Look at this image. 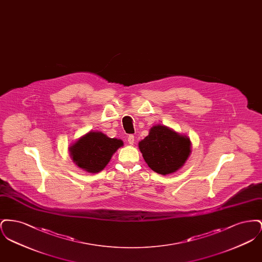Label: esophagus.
Returning <instances> with one entry per match:
<instances>
[{
    "label": "esophagus",
    "instance_id": "1",
    "mask_svg": "<svg viewBox=\"0 0 262 262\" xmlns=\"http://www.w3.org/2000/svg\"><path fill=\"white\" fill-rule=\"evenodd\" d=\"M127 141H128V143L129 144H134L135 143V136L134 135H129L128 137H127Z\"/></svg>",
    "mask_w": 262,
    "mask_h": 262
}]
</instances>
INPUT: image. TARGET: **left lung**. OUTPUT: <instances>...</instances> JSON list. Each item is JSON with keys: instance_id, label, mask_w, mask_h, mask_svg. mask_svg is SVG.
Masks as SVG:
<instances>
[{"instance_id": "1", "label": "left lung", "mask_w": 262, "mask_h": 262, "mask_svg": "<svg viewBox=\"0 0 262 262\" xmlns=\"http://www.w3.org/2000/svg\"><path fill=\"white\" fill-rule=\"evenodd\" d=\"M139 150L150 168L161 174L179 170L190 153V141L165 125H154L149 135L138 143Z\"/></svg>"}]
</instances>
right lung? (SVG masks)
I'll return each mask as SVG.
<instances>
[{
    "mask_svg": "<svg viewBox=\"0 0 262 262\" xmlns=\"http://www.w3.org/2000/svg\"><path fill=\"white\" fill-rule=\"evenodd\" d=\"M123 144L121 139L110 138L102 133L90 132L73 144L70 152L74 162L79 168L89 173H98Z\"/></svg>",
    "mask_w": 262,
    "mask_h": 262,
    "instance_id": "1",
    "label": "right lung"
}]
</instances>
